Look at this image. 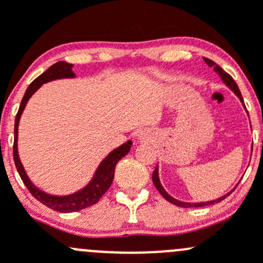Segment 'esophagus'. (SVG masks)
Listing matches in <instances>:
<instances>
[{
	"instance_id": "esophagus-1",
	"label": "esophagus",
	"mask_w": 263,
	"mask_h": 263,
	"mask_svg": "<svg viewBox=\"0 0 263 263\" xmlns=\"http://www.w3.org/2000/svg\"><path fill=\"white\" fill-rule=\"evenodd\" d=\"M137 137H139V140H145V139H146V137H145L144 132H140L139 136H137Z\"/></svg>"
}]
</instances>
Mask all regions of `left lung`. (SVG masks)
Instances as JSON below:
<instances>
[{"label": "left lung", "instance_id": "1", "mask_svg": "<svg viewBox=\"0 0 263 263\" xmlns=\"http://www.w3.org/2000/svg\"><path fill=\"white\" fill-rule=\"evenodd\" d=\"M203 61H205V62H206V65H208L209 67H213V68H214V71H215V72L217 73V75H219V78L221 79L222 82H224V84L227 85V86L229 87V89L232 90V91L234 92V94L237 95L238 98H239L240 103H242V105H243V107L246 108V105H245V102H243L242 94H240V91H239V87H238V85L235 84V81L233 80V78H232V76H230L229 73H227V72H225V71L222 70V68L220 67V66H217L216 63L214 62V61L209 60V58H206V57H203ZM246 110H247V109H246ZM153 182H154V185H155V187H156V190H158L159 192H160V195L163 196V197L165 198L166 201H169V202H171V203H173V205H176V206H179V208H202V206H208V205H215V203L220 202V201H222V200H224L225 197H228V196H229L230 193H232L233 191L235 190V187H237V185H235V187L233 188V190L230 191V192H228L227 195L221 196V197L216 198V200H213V201H206V202H183V201H179V200H177V198L172 197V196L169 195V193L166 192L165 190H164V187H163V185H161L160 178H159V166H158V165H156L155 171H154V173H153Z\"/></svg>", "mask_w": 263, "mask_h": 263}]
</instances>
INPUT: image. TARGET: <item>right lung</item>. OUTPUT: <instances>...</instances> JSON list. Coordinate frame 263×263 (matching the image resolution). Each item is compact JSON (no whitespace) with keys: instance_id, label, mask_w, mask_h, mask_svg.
<instances>
[{"instance_id":"1","label":"right lung","mask_w":263,"mask_h":263,"mask_svg":"<svg viewBox=\"0 0 263 263\" xmlns=\"http://www.w3.org/2000/svg\"><path fill=\"white\" fill-rule=\"evenodd\" d=\"M72 67L73 65H71V63L60 61V62L50 66L46 72H43L41 76H38L35 80L29 85L28 89H26L23 100H21L20 103V108H18L16 118H15L14 161L15 165H16L17 173L20 174V178L23 179L24 184L26 185L29 192H30L39 202L48 206L52 210L60 211V213H73V211H79L82 210V209L89 208V206L95 205V203L100 200V197L107 192L108 188L110 187L113 178H115V169L117 163H118L123 156H126L127 154H128L132 145L131 140H128L127 142L122 144L121 146H118L115 148V150L110 151V153L100 161V164L98 165L95 173L92 174V178L90 179V182L87 183L85 187H82L81 190H79L78 192H73L71 193V195H50V193L46 192V191L41 190L38 185H35L30 181L29 176L26 174V171L25 168H24L23 163H21L17 150L18 123H20L21 115H23L29 99L33 97L34 92L38 91V89L42 85L54 80H62V79H75L76 73L73 72Z\"/></svg>"}]
</instances>
